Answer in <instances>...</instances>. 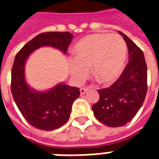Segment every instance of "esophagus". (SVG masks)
I'll return each mask as SVG.
<instances>
[{
	"label": "esophagus",
	"instance_id": "obj_1",
	"mask_svg": "<svg viewBox=\"0 0 159 159\" xmlns=\"http://www.w3.org/2000/svg\"><path fill=\"white\" fill-rule=\"evenodd\" d=\"M88 90H89V88H82V89H80V93L81 94H85V93L88 92Z\"/></svg>",
	"mask_w": 159,
	"mask_h": 159
}]
</instances>
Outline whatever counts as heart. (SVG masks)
I'll return each instance as SVG.
<instances>
[{
	"mask_svg": "<svg viewBox=\"0 0 159 159\" xmlns=\"http://www.w3.org/2000/svg\"><path fill=\"white\" fill-rule=\"evenodd\" d=\"M69 61L70 76L76 83L86 79L92 66L93 76L100 83L114 82L123 72L127 59V45L117 34H93L74 46Z\"/></svg>",
	"mask_w": 159,
	"mask_h": 159,
	"instance_id": "heart-1",
	"label": "heart"
}]
</instances>
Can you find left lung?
<instances>
[{"label": "left lung", "instance_id": "1", "mask_svg": "<svg viewBox=\"0 0 159 159\" xmlns=\"http://www.w3.org/2000/svg\"><path fill=\"white\" fill-rule=\"evenodd\" d=\"M129 50V63L118 79L98 90L100 100L92 107L93 115L108 127H121L130 122L142 106L147 91V67L143 52L123 32Z\"/></svg>", "mask_w": 159, "mask_h": 159}]
</instances>
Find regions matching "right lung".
I'll return each mask as SVG.
<instances>
[{"instance_id": "obj_1", "label": "right lung", "mask_w": 159, "mask_h": 159, "mask_svg": "<svg viewBox=\"0 0 159 159\" xmlns=\"http://www.w3.org/2000/svg\"><path fill=\"white\" fill-rule=\"evenodd\" d=\"M72 39L70 32L42 33L27 42L15 56L11 80L12 97L23 117L38 129L53 130L68 121L73 102L80 95L79 88L59 83L45 91L34 89L26 82L25 63L42 47L57 48L66 54Z\"/></svg>"}]
</instances>
